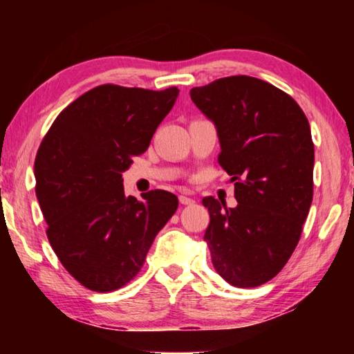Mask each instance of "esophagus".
<instances>
[{
    "instance_id": "esophagus-1",
    "label": "esophagus",
    "mask_w": 354,
    "mask_h": 354,
    "mask_svg": "<svg viewBox=\"0 0 354 354\" xmlns=\"http://www.w3.org/2000/svg\"><path fill=\"white\" fill-rule=\"evenodd\" d=\"M179 203H181V205L189 206V205H194L195 200L190 198V196H187V195H179Z\"/></svg>"
}]
</instances>
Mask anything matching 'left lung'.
Wrapping results in <instances>:
<instances>
[{
  "label": "left lung",
  "instance_id": "1",
  "mask_svg": "<svg viewBox=\"0 0 354 354\" xmlns=\"http://www.w3.org/2000/svg\"><path fill=\"white\" fill-rule=\"evenodd\" d=\"M190 98L217 128L218 164L237 200L203 198L214 268L231 286H261L289 261L313 203L309 122L290 95L245 75L194 87Z\"/></svg>",
  "mask_w": 354,
  "mask_h": 354
}]
</instances>
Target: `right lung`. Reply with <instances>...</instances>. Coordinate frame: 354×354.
I'll return each instance as SVG.
<instances>
[{"instance_id": "add662e5", "label": "right lung", "mask_w": 354, "mask_h": 354, "mask_svg": "<svg viewBox=\"0 0 354 354\" xmlns=\"http://www.w3.org/2000/svg\"><path fill=\"white\" fill-rule=\"evenodd\" d=\"M178 93L103 84L65 107L40 143L35 194L48 241L65 270L93 292L134 279L176 212V195L167 190H149L142 201L124 196L122 173L147 151Z\"/></svg>"}]
</instances>
